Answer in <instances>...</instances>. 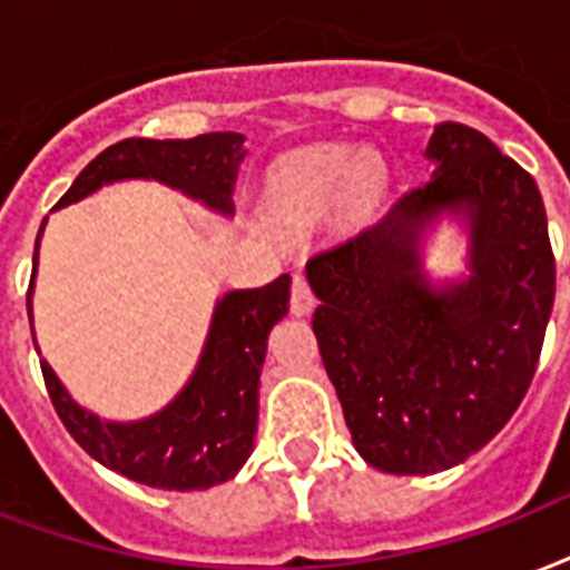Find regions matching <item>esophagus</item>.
<instances>
[{"instance_id": "obj_1", "label": "esophagus", "mask_w": 570, "mask_h": 570, "mask_svg": "<svg viewBox=\"0 0 570 570\" xmlns=\"http://www.w3.org/2000/svg\"><path fill=\"white\" fill-rule=\"evenodd\" d=\"M314 293H311V286H307V281H304L302 275L293 277V298H289V311H293L295 316H307L311 311H314Z\"/></svg>"}]
</instances>
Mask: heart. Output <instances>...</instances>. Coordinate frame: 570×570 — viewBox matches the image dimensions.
<instances>
[{"label": "heart", "instance_id": "b5f03b06", "mask_svg": "<svg viewBox=\"0 0 570 570\" xmlns=\"http://www.w3.org/2000/svg\"><path fill=\"white\" fill-rule=\"evenodd\" d=\"M389 173L376 155L353 146H316L281 160L266 181L263 215L284 236L314 233L334 217V229H362L380 206Z\"/></svg>", "mask_w": 570, "mask_h": 570}]
</instances>
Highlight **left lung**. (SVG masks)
Returning <instances> with one entry per match:
<instances>
[{
  "label": "left lung",
  "instance_id": "left-lung-1",
  "mask_svg": "<svg viewBox=\"0 0 570 570\" xmlns=\"http://www.w3.org/2000/svg\"><path fill=\"white\" fill-rule=\"evenodd\" d=\"M424 188L307 263L314 334L355 451L391 475H433L488 445L523 401L556 295L535 179L475 128L442 121ZM468 236V272L436 282L430 232Z\"/></svg>",
  "mask_w": 570,
  "mask_h": 570
}]
</instances>
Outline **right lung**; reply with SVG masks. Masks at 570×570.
<instances>
[{
	"label": "right lung",
	"instance_id": "obj_1",
	"mask_svg": "<svg viewBox=\"0 0 570 570\" xmlns=\"http://www.w3.org/2000/svg\"><path fill=\"white\" fill-rule=\"evenodd\" d=\"M245 155V137L236 130L203 134L194 140L130 137L104 149L82 169L56 208L80 203L112 181L146 179L160 181L197 199L208 212L229 217ZM41 233L35 242L29 323ZM289 275H281L259 289H233L220 295L194 373L167 406L146 419H101L98 412L73 401L53 367L41 362L50 401L68 433L89 458L149 488L208 490L236 478L254 451L259 373L266 362L268 332L289 311Z\"/></svg>",
	"mask_w": 570,
	"mask_h": 570
}]
</instances>
